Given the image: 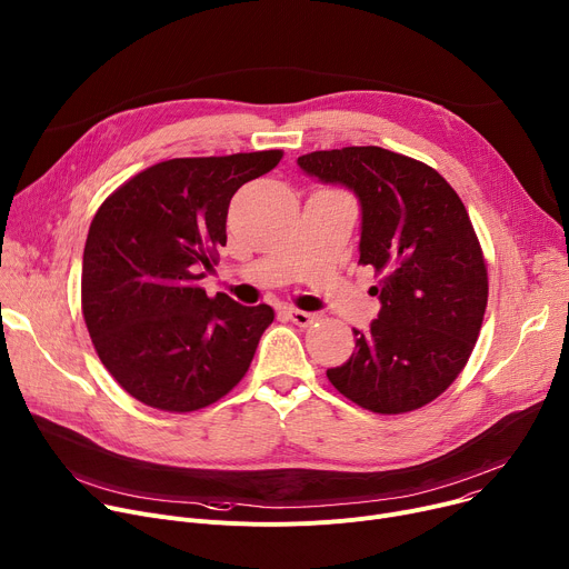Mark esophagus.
Masks as SVG:
<instances>
[{
  "instance_id": "esophagus-1",
  "label": "esophagus",
  "mask_w": 569,
  "mask_h": 569,
  "mask_svg": "<svg viewBox=\"0 0 569 569\" xmlns=\"http://www.w3.org/2000/svg\"><path fill=\"white\" fill-rule=\"evenodd\" d=\"M287 317H289L296 326H300V328H308V326H312V323L317 321V315H312V312H302V310H293V308H289V310H287Z\"/></svg>"
}]
</instances>
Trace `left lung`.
Listing matches in <instances>:
<instances>
[{
    "label": "left lung",
    "mask_w": 569,
    "mask_h": 569,
    "mask_svg": "<svg viewBox=\"0 0 569 569\" xmlns=\"http://www.w3.org/2000/svg\"><path fill=\"white\" fill-rule=\"evenodd\" d=\"M321 184H339L360 202V261L382 278L371 293L378 319L356 332V351L328 369L353 403L401 415L417 410L458 378L488 305V271L458 193L440 172L378 146L298 157Z\"/></svg>",
    "instance_id": "8db88e82"
}]
</instances>
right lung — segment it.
<instances>
[{
    "label": "right lung",
    "mask_w": 569,
    "mask_h": 569,
    "mask_svg": "<svg viewBox=\"0 0 569 569\" xmlns=\"http://www.w3.org/2000/svg\"><path fill=\"white\" fill-rule=\"evenodd\" d=\"M280 159V150L168 159L98 209L83 248L81 310L102 365L141 403L193 412L246 376L273 308L209 298L198 282L228 241L232 196Z\"/></svg>",
    "instance_id": "add662e5"
}]
</instances>
